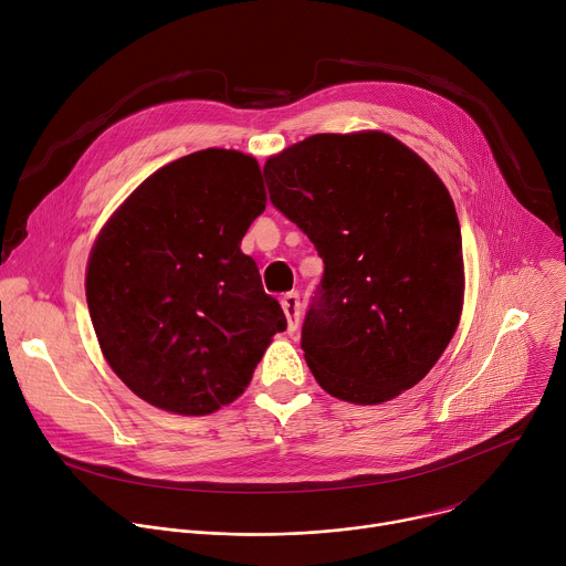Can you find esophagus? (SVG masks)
<instances>
[{"label": "esophagus", "instance_id": "1", "mask_svg": "<svg viewBox=\"0 0 566 566\" xmlns=\"http://www.w3.org/2000/svg\"><path fill=\"white\" fill-rule=\"evenodd\" d=\"M282 308L286 313V322H289V332H297L300 329V319H302V304H300V295L295 291L286 293L282 297Z\"/></svg>", "mask_w": 566, "mask_h": 566}]
</instances>
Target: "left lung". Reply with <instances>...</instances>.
Listing matches in <instances>:
<instances>
[{"label": "left lung", "mask_w": 566, "mask_h": 566, "mask_svg": "<svg viewBox=\"0 0 566 566\" xmlns=\"http://www.w3.org/2000/svg\"><path fill=\"white\" fill-rule=\"evenodd\" d=\"M264 175L273 206L325 262L302 325L319 387L360 406L415 387L463 306L461 230L443 181L385 132L308 136Z\"/></svg>", "instance_id": "obj_1"}]
</instances>
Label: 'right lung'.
<instances>
[{
	"label": "right lung",
	"mask_w": 566,
	"mask_h": 566,
	"mask_svg": "<svg viewBox=\"0 0 566 566\" xmlns=\"http://www.w3.org/2000/svg\"><path fill=\"white\" fill-rule=\"evenodd\" d=\"M258 160L201 149L147 177L101 230L87 304L116 376L149 406L203 417L249 387L286 329L241 237L264 212Z\"/></svg>",
	"instance_id": "obj_1"
}]
</instances>
